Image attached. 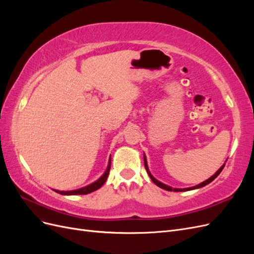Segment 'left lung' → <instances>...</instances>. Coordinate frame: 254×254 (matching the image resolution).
<instances>
[{
  "label": "left lung",
  "instance_id": "obj_1",
  "mask_svg": "<svg viewBox=\"0 0 254 254\" xmlns=\"http://www.w3.org/2000/svg\"><path fill=\"white\" fill-rule=\"evenodd\" d=\"M144 163H145V168H146V171H147V173H148V175H149V177H150V179L153 181V183L155 184H157V186L159 187V188H161V189H163V190H171V191H186V190H195V189H199V188H202V187H204V186H206V184H209L210 182H212L215 178H216V177L221 173V171L224 170V167H225V164L222 165L219 170L215 173V175H213L211 178H209L207 180H205L204 182H202V183H200V184H198V186H196V187H193V188H188V189H173V188H171V187H167V186H165V184H163V183H161L160 181H158L157 179H155L153 178V177L151 176V174H150V172H149V170H148V166H147V162H146V158L144 157Z\"/></svg>",
  "mask_w": 254,
  "mask_h": 254
}]
</instances>
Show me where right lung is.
<instances>
[{"label": "right lung", "mask_w": 254, "mask_h": 254, "mask_svg": "<svg viewBox=\"0 0 254 254\" xmlns=\"http://www.w3.org/2000/svg\"><path fill=\"white\" fill-rule=\"evenodd\" d=\"M110 166H111V159L109 160V164H108V167H107L105 174L97 181L90 184V186H88V187H84L82 189L75 190H68V191H61V190H55L56 193H59L61 195H86V194L92 193V191H94V190H98L99 188H102L103 184L106 182L107 178H108V175H109Z\"/></svg>", "instance_id": "add662e5"}]
</instances>
